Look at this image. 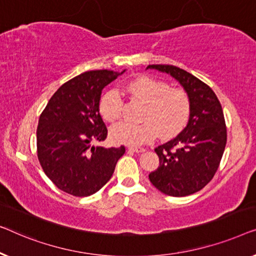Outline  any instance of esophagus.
<instances>
[{"instance_id":"1","label":"esophagus","mask_w":256,"mask_h":256,"mask_svg":"<svg viewBox=\"0 0 256 256\" xmlns=\"http://www.w3.org/2000/svg\"><path fill=\"white\" fill-rule=\"evenodd\" d=\"M128 150H132V152H136V153H144L146 150L144 147H139V146H130Z\"/></svg>"}]
</instances>
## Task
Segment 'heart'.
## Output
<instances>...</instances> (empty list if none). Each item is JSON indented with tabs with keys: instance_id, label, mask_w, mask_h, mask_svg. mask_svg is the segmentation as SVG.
Instances as JSON below:
<instances>
[{
	"instance_id": "1",
	"label": "heart",
	"mask_w": 256,
	"mask_h": 256,
	"mask_svg": "<svg viewBox=\"0 0 256 256\" xmlns=\"http://www.w3.org/2000/svg\"><path fill=\"white\" fill-rule=\"evenodd\" d=\"M123 92L145 103L142 123L122 122L114 125L110 136L114 142L124 145H142L160 134L170 138L178 134L188 124L192 111L190 97L186 90L170 88L167 82L142 75L123 86ZM123 98L117 90H109L100 97V112L106 122L120 120Z\"/></svg>"
}]
</instances>
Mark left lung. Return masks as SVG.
I'll use <instances>...</instances> for the list:
<instances>
[{"label": "left lung", "mask_w": 256, "mask_h": 256, "mask_svg": "<svg viewBox=\"0 0 256 256\" xmlns=\"http://www.w3.org/2000/svg\"><path fill=\"white\" fill-rule=\"evenodd\" d=\"M148 68L172 75L192 103L184 130L156 148L160 166L148 175L150 181L168 196L192 195L211 181L224 153L228 133L220 102L208 84L184 70L172 64H148Z\"/></svg>", "instance_id": "obj_1"}]
</instances>
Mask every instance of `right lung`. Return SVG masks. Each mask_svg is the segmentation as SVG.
<instances>
[{"label": "right lung", "mask_w": 256, "mask_h": 256, "mask_svg": "<svg viewBox=\"0 0 256 256\" xmlns=\"http://www.w3.org/2000/svg\"><path fill=\"white\" fill-rule=\"evenodd\" d=\"M89 70L54 92L39 117L37 154L46 176L62 192L90 196L109 181L125 147L92 146L108 136L100 114L103 88L124 73Z\"/></svg>", "instance_id": "obj_1"}]
</instances>
